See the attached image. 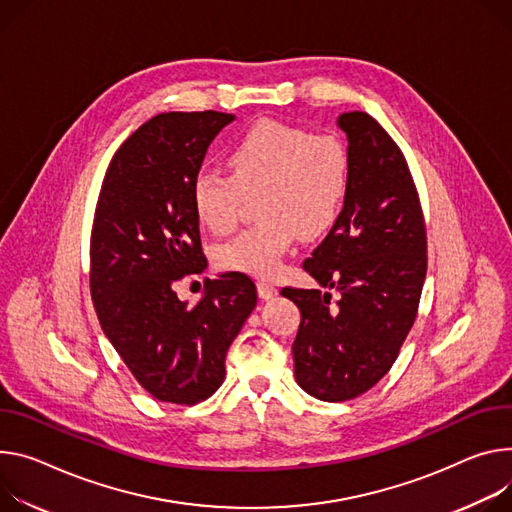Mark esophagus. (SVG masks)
I'll list each match as a JSON object with an SVG mask.
<instances>
[{
	"label": "esophagus",
	"instance_id": "1",
	"mask_svg": "<svg viewBox=\"0 0 512 512\" xmlns=\"http://www.w3.org/2000/svg\"><path fill=\"white\" fill-rule=\"evenodd\" d=\"M257 294H259V298L269 300V298H273V296L277 294V288H275L273 284L265 282V280H259V282H257Z\"/></svg>",
	"mask_w": 512,
	"mask_h": 512
}]
</instances>
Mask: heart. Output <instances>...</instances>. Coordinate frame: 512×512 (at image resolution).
Instances as JSON below:
<instances>
[{
	"mask_svg": "<svg viewBox=\"0 0 512 512\" xmlns=\"http://www.w3.org/2000/svg\"><path fill=\"white\" fill-rule=\"evenodd\" d=\"M226 161L230 175L202 171L190 192L198 220L216 235H228L241 220L243 194L259 190L255 210L261 218L214 251L216 265L226 271L275 275L298 232L318 237L341 212L347 159L329 134L263 120L232 145Z\"/></svg>",
	"mask_w": 512,
	"mask_h": 512,
	"instance_id": "1",
	"label": "heart"
}]
</instances>
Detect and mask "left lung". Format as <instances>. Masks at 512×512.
Returning a JSON list of instances; mask_svg holds the SVG:
<instances>
[{"label":"left lung","mask_w":512,"mask_h":512,"mask_svg":"<svg viewBox=\"0 0 512 512\" xmlns=\"http://www.w3.org/2000/svg\"><path fill=\"white\" fill-rule=\"evenodd\" d=\"M337 126L349 141L343 210L302 263L324 292L282 290L302 314L296 382L324 402L357 398L388 374L427 275L423 208L402 151L365 112H345Z\"/></svg>","instance_id":"left-lung-1"}]
</instances>
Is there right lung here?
Here are the masks:
<instances>
[{"label":"right lung","instance_id":"1","mask_svg":"<svg viewBox=\"0 0 512 512\" xmlns=\"http://www.w3.org/2000/svg\"><path fill=\"white\" fill-rule=\"evenodd\" d=\"M224 112H165L134 130L112 157L94 214L89 288L102 329L134 380L161 402L192 406L224 380V359L257 304L239 271L206 282L188 308L175 294L206 257L192 181Z\"/></svg>","mask_w":512,"mask_h":512}]
</instances>
